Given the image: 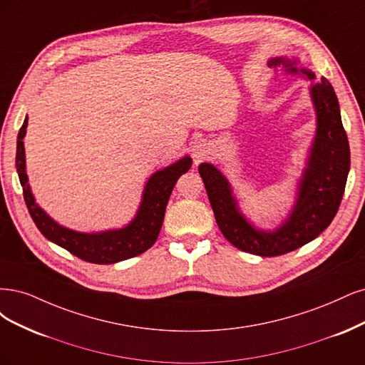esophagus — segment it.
I'll use <instances>...</instances> for the list:
<instances>
[{
    "mask_svg": "<svg viewBox=\"0 0 365 365\" xmlns=\"http://www.w3.org/2000/svg\"><path fill=\"white\" fill-rule=\"evenodd\" d=\"M191 151H192V158L195 159V162L205 160L210 155V143L205 138H197V139H194Z\"/></svg>",
    "mask_w": 365,
    "mask_h": 365,
    "instance_id": "34e87169",
    "label": "esophagus"
}]
</instances>
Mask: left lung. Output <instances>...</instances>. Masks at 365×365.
<instances>
[{
    "label": "left lung",
    "mask_w": 365,
    "mask_h": 365,
    "mask_svg": "<svg viewBox=\"0 0 365 365\" xmlns=\"http://www.w3.org/2000/svg\"><path fill=\"white\" fill-rule=\"evenodd\" d=\"M268 66L288 76L311 81L309 97L315 110V136L304 168L297 180L296 200L287 218L274 229L264 230L247 220L233 194L232 185L214 163H200L217 225L237 249L257 256L285 255L311 242L332 222L344 194L350 170V148L344 132L338 98L326 78L315 83V74L299 66V58L273 57Z\"/></svg>",
    "instance_id": "1"
}]
</instances>
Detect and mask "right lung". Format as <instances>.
Returning a JSON list of instances; mask_svg holds the SVG:
<instances>
[{
	"label": "right lung",
	"mask_w": 365,
	"mask_h": 365,
	"mask_svg": "<svg viewBox=\"0 0 365 365\" xmlns=\"http://www.w3.org/2000/svg\"><path fill=\"white\" fill-rule=\"evenodd\" d=\"M27 125L29 116H26L24 124L18 133L16 171L22 191H24L29 212L34 225L46 240L61 245L62 249L80 259L92 264H115L130 259L133 256L144 253L156 242L173 187L180 175L192 165V159L190 156H183L171 165L150 175L144 186L136 215L128 225L120 229L101 232H78L58 225L36 203L29 183L26 167L24 136L27 133Z\"/></svg>",
	"instance_id": "1"
}]
</instances>
